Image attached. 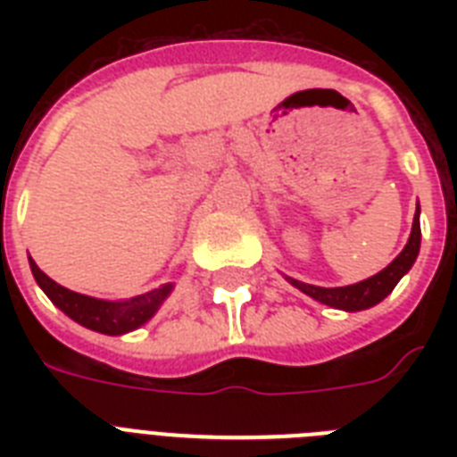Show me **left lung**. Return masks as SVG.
Listing matches in <instances>:
<instances>
[{"label": "left lung", "instance_id": "left-lung-1", "mask_svg": "<svg viewBox=\"0 0 457 457\" xmlns=\"http://www.w3.org/2000/svg\"><path fill=\"white\" fill-rule=\"evenodd\" d=\"M420 239H422V232H420V204L418 211H415V220H412L411 237H408V244L403 246V251L398 253L394 261H391L384 270H379L372 278L362 279V282H355V285L348 287H315L305 285L299 279L287 278L292 282L299 292H303L305 296L320 301V303L329 305V308H339V311L355 312V311H368L372 305H377L379 301H384L394 292V287L401 282L405 272L411 270L412 263L418 261L420 253Z\"/></svg>", "mask_w": 457, "mask_h": 457}]
</instances>
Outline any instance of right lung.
<instances>
[{"mask_svg":"<svg viewBox=\"0 0 457 457\" xmlns=\"http://www.w3.org/2000/svg\"><path fill=\"white\" fill-rule=\"evenodd\" d=\"M30 270L35 282L39 285V289L49 296V301L59 311L66 312L68 318L75 320L78 325L87 327L92 332L109 334V337H120V334H128L132 329H137V327L146 325L172 292V285H163L161 289L139 294L135 299L106 301L71 292L66 287L56 285L52 278H46L45 272L39 270L37 263L32 258Z\"/></svg>","mask_w":457,"mask_h":457,"instance_id":"obj_1","label":"right lung"}]
</instances>
